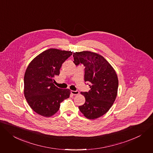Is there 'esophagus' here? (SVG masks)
I'll use <instances>...</instances> for the list:
<instances>
[{
	"instance_id": "34e87169",
	"label": "esophagus",
	"mask_w": 153,
	"mask_h": 153,
	"mask_svg": "<svg viewBox=\"0 0 153 153\" xmlns=\"http://www.w3.org/2000/svg\"><path fill=\"white\" fill-rule=\"evenodd\" d=\"M71 94H73V95H77V94H79V91H77H77L71 90Z\"/></svg>"
}]
</instances>
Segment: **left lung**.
I'll use <instances>...</instances> for the list:
<instances>
[{
	"label": "left lung",
	"mask_w": 153,
	"mask_h": 153,
	"mask_svg": "<svg viewBox=\"0 0 153 153\" xmlns=\"http://www.w3.org/2000/svg\"><path fill=\"white\" fill-rule=\"evenodd\" d=\"M74 63L85 66V82L90 83L88 92H81L85 102L79 106L87 118L94 120L106 114L117 96L118 79L114 68L102 56L91 51L74 52Z\"/></svg>",
	"instance_id": "8db88e82"
}]
</instances>
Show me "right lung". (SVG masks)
Segmentation results:
<instances>
[{
  "label": "right lung",
  "mask_w": 153,
  "mask_h": 153,
  "mask_svg": "<svg viewBox=\"0 0 153 153\" xmlns=\"http://www.w3.org/2000/svg\"><path fill=\"white\" fill-rule=\"evenodd\" d=\"M71 51L49 49L34 58L24 74V93L31 108L36 114L50 117L57 112L60 103L68 98L71 91L54 85V77L60 74L63 63Z\"/></svg>",
  "instance_id": "add662e5"
}]
</instances>
